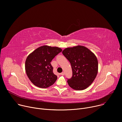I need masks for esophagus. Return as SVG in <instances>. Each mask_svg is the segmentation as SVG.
<instances>
[{
    "instance_id": "1",
    "label": "esophagus",
    "mask_w": 122,
    "mask_h": 122,
    "mask_svg": "<svg viewBox=\"0 0 122 122\" xmlns=\"http://www.w3.org/2000/svg\"><path fill=\"white\" fill-rule=\"evenodd\" d=\"M64 72H62V73H61L60 74L61 75H62V76H64Z\"/></svg>"
}]
</instances>
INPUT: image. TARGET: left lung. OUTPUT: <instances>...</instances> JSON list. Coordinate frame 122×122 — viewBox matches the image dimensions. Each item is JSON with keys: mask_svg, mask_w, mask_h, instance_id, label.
<instances>
[{"mask_svg": "<svg viewBox=\"0 0 122 122\" xmlns=\"http://www.w3.org/2000/svg\"><path fill=\"white\" fill-rule=\"evenodd\" d=\"M62 53L72 67L73 75L67 80L69 86L75 90L88 88L98 73V61L96 55L82 46L66 48Z\"/></svg>", "mask_w": 122, "mask_h": 122, "instance_id": "obj_1", "label": "left lung"}]
</instances>
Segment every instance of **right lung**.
<instances>
[{"label": "right lung", "instance_id": "obj_1", "mask_svg": "<svg viewBox=\"0 0 122 122\" xmlns=\"http://www.w3.org/2000/svg\"><path fill=\"white\" fill-rule=\"evenodd\" d=\"M61 51L60 47L44 46L36 49L26 58L25 72L34 85L46 88L55 82L57 76L53 73L50 62Z\"/></svg>", "mask_w": 122, "mask_h": 122}]
</instances>
